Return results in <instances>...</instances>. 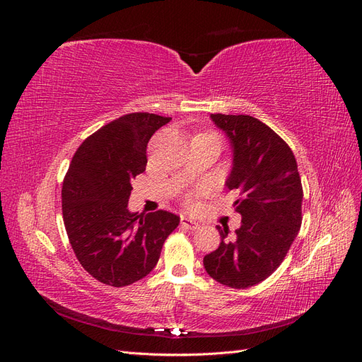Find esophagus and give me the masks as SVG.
I'll use <instances>...</instances> for the list:
<instances>
[{
    "instance_id": "obj_1",
    "label": "esophagus",
    "mask_w": 362,
    "mask_h": 362,
    "mask_svg": "<svg viewBox=\"0 0 362 362\" xmlns=\"http://www.w3.org/2000/svg\"><path fill=\"white\" fill-rule=\"evenodd\" d=\"M181 225L185 228V229H190V231H194V229H198L201 225L196 222V221H193V218H190V217H181Z\"/></svg>"
}]
</instances>
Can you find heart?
I'll use <instances>...</instances> for the list:
<instances>
[{
  "label": "heart",
  "mask_w": 362,
  "mask_h": 362,
  "mask_svg": "<svg viewBox=\"0 0 362 362\" xmlns=\"http://www.w3.org/2000/svg\"><path fill=\"white\" fill-rule=\"evenodd\" d=\"M189 204H193V201H192V199H189Z\"/></svg>",
  "instance_id": "obj_1"
}]
</instances>
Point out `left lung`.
I'll return each mask as SVG.
<instances>
[{"label":"left lung","instance_id":"1","mask_svg":"<svg viewBox=\"0 0 362 362\" xmlns=\"http://www.w3.org/2000/svg\"><path fill=\"white\" fill-rule=\"evenodd\" d=\"M233 149V168L225 185L237 190L234 202L242 225L229 237L216 226L222 242L204 257V267L217 282L249 288L269 278L302 223V182L291 149L275 131L247 115H211Z\"/></svg>","mask_w":362,"mask_h":362}]
</instances>
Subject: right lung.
<instances>
[{
	"instance_id": "right-lung-1",
	"label": "right lung",
	"mask_w": 362,
	"mask_h": 362,
	"mask_svg": "<svg viewBox=\"0 0 362 362\" xmlns=\"http://www.w3.org/2000/svg\"><path fill=\"white\" fill-rule=\"evenodd\" d=\"M172 117L129 113L76 149L62 189L64 228L76 259L103 284L125 287L149 275L180 225L169 211L131 213L133 181L146 169L148 141Z\"/></svg>"
}]
</instances>
